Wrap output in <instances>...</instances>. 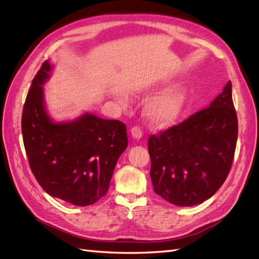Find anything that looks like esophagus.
<instances>
[{
    "mask_svg": "<svg viewBox=\"0 0 259 259\" xmlns=\"http://www.w3.org/2000/svg\"><path fill=\"white\" fill-rule=\"evenodd\" d=\"M131 135H133L135 139H140L142 137V130L140 126H133V128H131Z\"/></svg>",
    "mask_w": 259,
    "mask_h": 259,
    "instance_id": "esophagus-1",
    "label": "esophagus"
}]
</instances>
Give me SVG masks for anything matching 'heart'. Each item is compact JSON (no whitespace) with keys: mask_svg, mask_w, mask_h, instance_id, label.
Instances as JSON below:
<instances>
[{"mask_svg":"<svg viewBox=\"0 0 259 259\" xmlns=\"http://www.w3.org/2000/svg\"><path fill=\"white\" fill-rule=\"evenodd\" d=\"M185 102V91L180 88H174L152 98L146 106V114L153 126L166 128L178 119Z\"/></svg>","mask_w":259,"mask_h":259,"instance_id":"1","label":"heart"}]
</instances>
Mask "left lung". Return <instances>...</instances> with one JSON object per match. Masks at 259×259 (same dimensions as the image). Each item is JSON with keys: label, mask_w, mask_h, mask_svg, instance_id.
<instances>
[{"label": "left lung", "mask_w": 259, "mask_h": 259, "mask_svg": "<svg viewBox=\"0 0 259 259\" xmlns=\"http://www.w3.org/2000/svg\"><path fill=\"white\" fill-rule=\"evenodd\" d=\"M237 135L229 81L208 108L150 136L153 190L176 206H194L209 199L230 171Z\"/></svg>", "instance_id": "8db88e82"}]
</instances>
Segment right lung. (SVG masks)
<instances>
[{"label": "right lung", "mask_w": 259, "mask_h": 259, "mask_svg": "<svg viewBox=\"0 0 259 259\" xmlns=\"http://www.w3.org/2000/svg\"><path fill=\"white\" fill-rule=\"evenodd\" d=\"M46 61L32 80L22 112V135L33 175L49 195L74 206H89L107 194L113 170L126 146L125 124L85 113L54 122L45 106Z\"/></svg>", "instance_id": "add662e5"}]
</instances>
